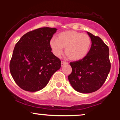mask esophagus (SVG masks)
<instances>
[{
    "label": "esophagus",
    "mask_w": 120,
    "mask_h": 120,
    "mask_svg": "<svg viewBox=\"0 0 120 120\" xmlns=\"http://www.w3.org/2000/svg\"><path fill=\"white\" fill-rule=\"evenodd\" d=\"M68 64V62H66V61H61V66H63V65H64Z\"/></svg>",
    "instance_id": "obj_1"
}]
</instances>
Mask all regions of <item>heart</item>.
Returning a JSON list of instances; mask_svg holds the SVG:
<instances>
[{
	"label": "heart",
	"mask_w": 120,
	"mask_h": 120,
	"mask_svg": "<svg viewBox=\"0 0 120 120\" xmlns=\"http://www.w3.org/2000/svg\"><path fill=\"white\" fill-rule=\"evenodd\" d=\"M49 46L53 54L60 57L66 47L65 52L71 60H79L88 54L91 46V39L89 35L75 31L61 33L57 39L52 38Z\"/></svg>",
	"instance_id": "heart-1"
}]
</instances>
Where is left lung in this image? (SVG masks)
I'll use <instances>...</instances> for the list:
<instances>
[{"mask_svg":"<svg viewBox=\"0 0 120 120\" xmlns=\"http://www.w3.org/2000/svg\"><path fill=\"white\" fill-rule=\"evenodd\" d=\"M87 33L91 39L90 51L83 59L70 63L72 71L68 76L74 90L84 94L99 90L111 69L108 47L99 37Z\"/></svg>","mask_w":120,"mask_h":120,"instance_id":"1","label":"left lung"}]
</instances>
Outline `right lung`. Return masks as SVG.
<instances>
[{
    "mask_svg": "<svg viewBox=\"0 0 120 120\" xmlns=\"http://www.w3.org/2000/svg\"><path fill=\"white\" fill-rule=\"evenodd\" d=\"M57 30L49 27L37 29L24 34L16 43L9 69L15 82L23 90H42L61 67V61L49 46Z\"/></svg>",
    "mask_w": 120,
    "mask_h": 120,
    "instance_id": "add662e5",
    "label": "right lung"
}]
</instances>
